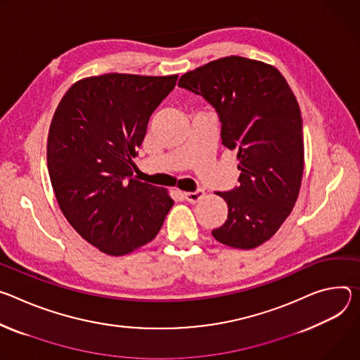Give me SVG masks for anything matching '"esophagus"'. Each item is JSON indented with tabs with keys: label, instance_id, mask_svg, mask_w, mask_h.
<instances>
[{
	"label": "esophagus",
	"instance_id": "esophagus-1",
	"mask_svg": "<svg viewBox=\"0 0 360 360\" xmlns=\"http://www.w3.org/2000/svg\"><path fill=\"white\" fill-rule=\"evenodd\" d=\"M205 194H206V191H205V190L198 188V190H195V191L184 193V198H186V200H187L188 203H197V202H200V200H202V198L205 197Z\"/></svg>",
	"mask_w": 360,
	"mask_h": 360
}]
</instances>
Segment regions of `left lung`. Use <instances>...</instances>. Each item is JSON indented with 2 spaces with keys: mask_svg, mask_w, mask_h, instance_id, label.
Here are the masks:
<instances>
[{
  "mask_svg": "<svg viewBox=\"0 0 360 360\" xmlns=\"http://www.w3.org/2000/svg\"><path fill=\"white\" fill-rule=\"evenodd\" d=\"M179 86L216 108L221 144L237 151L238 186L216 193L229 214L212 234L229 248L255 249L278 230L297 200L304 167L299 103L276 67L238 56L183 74Z\"/></svg>",
  "mask_w": 360,
  "mask_h": 360,
  "instance_id": "left-lung-1",
  "label": "left lung"
}]
</instances>
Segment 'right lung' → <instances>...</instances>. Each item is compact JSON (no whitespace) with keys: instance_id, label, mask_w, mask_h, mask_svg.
I'll list each match as a JSON object with an SVG mask.
<instances>
[{"instance_id":"1","label":"right lung","mask_w":360,"mask_h":360,"mask_svg":"<svg viewBox=\"0 0 360 360\" xmlns=\"http://www.w3.org/2000/svg\"><path fill=\"white\" fill-rule=\"evenodd\" d=\"M177 75L110 72L74 83L49 131L47 166L58 206L84 240L110 256L151 242L174 202L133 179L150 115Z\"/></svg>"}]
</instances>
